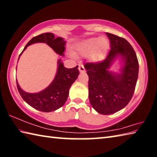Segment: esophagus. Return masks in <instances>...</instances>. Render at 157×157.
I'll use <instances>...</instances> for the list:
<instances>
[{"mask_svg": "<svg viewBox=\"0 0 157 157\" xmlns=\"http://www.w3.org/2000/svg\"><path fill=\"white\" fill-rule=\"evenodd\" d=\"M79 68V72H80V73H85V72H86V70H85L83 64H82V63L79 64V68Z\"/></svg>", "mask_w": 157, "mask_h": 157, "instance_id": "esophagus-1", "label": "esophagus"}]
</instances>
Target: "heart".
<instances>
[{"label": "heart", "mask_w": 157, "mask_h": 157, "mask_svg": "<svg viewBox=\"0 0 157 157\" xmlns=\"http://www.w3.org/2000/svg\"><path fill=\"white\" fill-rule=\"evenodd\" d=\"M109 46V42L105 37H93L82 41L77 47L78 51L82 55L89 54L93 62H98L102 59Z\"/></svg>", "instance_id": "b5f03b06"}]
</instances>
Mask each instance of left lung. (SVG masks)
<instances>
[{"instance_id": "1", "label": "left lung", "mask_w": 157, "mask_h": 157, "mask_svg": "<svg viewBox=\"0 0 157 157\" xmlns=\"http://www.w3.org/2000/svg\"><path fill=\"white\" fill-rule=\"evenodd\" d=\"M111 50L104 60L85 63L89 79V97L94 109L103 115L121 110L131 100L139 75V62L134 48L124 38L107 33ZM124 62L121 74L109 71L116 58Z\"/></svg>"}]
</instances>
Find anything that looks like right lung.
<instances>
[{"instance_id": "1", "label": "right lung", "mask_w": 157, "mask_h": 157, "mask_svg": "<svg viewBox=\"0 0 157 157\" xmlns=\"http://www.w3.org/2000/svg\"><path fill=\"white\" fill-rule=\"evenodd\" d=\"M40 42L46 43L58 55L63 56L66 41L62 37L55 38L52 33H46L33 37L26 44L18 59L28 46ZM61 61L58 60L57 71L55 79L46 89L41 92L30 94L23 91L17 81V89L21 96L25 102L35 109L43 112H50L58 109L65 104L68 96L69 89L78 78L79 72L78 66L73 68H66Z\"/></svg>"}]
</instances>
